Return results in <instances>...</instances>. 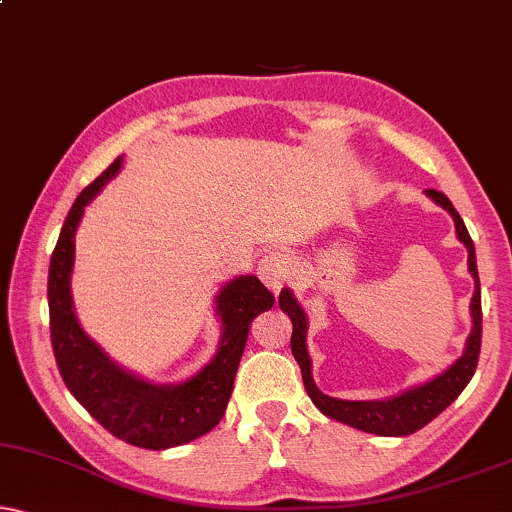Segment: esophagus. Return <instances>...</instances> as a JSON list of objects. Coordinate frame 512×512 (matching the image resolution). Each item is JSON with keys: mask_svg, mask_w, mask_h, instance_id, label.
I'll list each match as a JSON object with an SVG mask.
<instances>
[{"mask_svg": "<svg viewBox=\"0 0 512 512\" xmlns=\"http://www.w3.org/2000/svg\"><path fill=\"white\" fill-rule=\"evenodd\" d=\"M292 276V255L285 248H271L260 262V278L278 292Z\"/></svg>", "mask_w": 512, "mask_h": 512, "instance_id": "1", "label": "esophagus"}]
</instances>
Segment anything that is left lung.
Returning a JSON list of instances; mask_svg holds the SVG:
<instances>
[{
	"label": "left lung",
	"instance_id": "8db88e82",
	"mask_svg": "<svg viewBox=\"0 0 512 512\" xmlns=\"http://www.w3.org/2000/svg\"><path fill=\"white\" fill-rule=\"evenodd\" d=\"M426 194L454 217L456 236H459V241L468 248V269L475 278L473 302H470V313H473V332H470L468 337L466 351H463V356L456 360L452 367H447V370L438 374V377L388 400L330 398V395L320 393L318 386L313 384L311 358L309 353H306V316L302 306L297 304V299L292 297L290 290H281V297H278L281 309L288 313L292 320V337H290L292 356H295V360L299 363L304 388L306 393H309V398L313 400V405H316L325 417L342 421V424L353 426L365 433L410 435L414 431H419V428H424L428 421H433L442 410H447V407L459 398V393L466 388L470 377L475 374V367H478L480 344H482V302H480V278H478V264H475L473 238H470L461 215L456 213L452 201H449L445 194L438 192V189H426Z\"/></svg>",
	"mask_w": 512,
	"mask_h": 512
}]
</instances>
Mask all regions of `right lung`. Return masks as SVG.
<instances>
[{"instance_id": "add662e5", "label": "right lung", "mask_w": 512, "mask_h": 512, "mask_svg": "<svg viewBox=\"0 0 512 512\" xmlns=\"http://www.w3.org/2000/svg\"><path fill=\"white\" fill-rule=\"evenodd\" d=\"M121 161L124 156L102 170L77 196L65 217L49 267L51 344L65 386L102 428L133 447L168 449L187 445L220 424L248 342L250 323L257 313L271 309L276 299L255 276H238L224 285L217 295V313L222 318L220 349L199 374L182 384H149L112 363L100 346L86 337L74 316L70 276L74 231L84 208L105 182L119 173Z\"/></svg>"}]
</instances>
